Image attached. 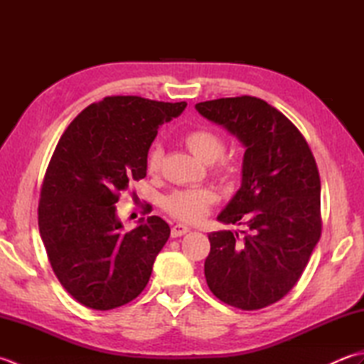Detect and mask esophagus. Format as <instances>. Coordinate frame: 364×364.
Wrapping results in <instances>:
<instances>
[{"label":"esophagus","mask_w":364,"mask_h":364,"mask_svg":"<svg viewBox=\"0 0 364 364\" xmlns=\"http://www.w3.org/2000/svg\"><path fill=\"white\" fill-rule=\"evenodd\" d=\"M191 231V228L189 227H186V225H183V223H176V225H173L172 227V237H180V236H183V235H186V233H189Z\"/></svg>","instance_id":"obj_1"}]
</instances>
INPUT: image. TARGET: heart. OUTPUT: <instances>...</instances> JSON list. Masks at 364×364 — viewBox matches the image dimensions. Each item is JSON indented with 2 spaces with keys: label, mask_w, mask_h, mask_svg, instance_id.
I'll return each mask as SVG.
<instances>
[{
  "label": "heart",
  "mask_w": 364,
  "mask_h": 364,
  "mask_svg": "<svg viewBox=\"0 0 364 364\" xmlns=\"http://www.w3.org/2000/svg\"><path fill=\"white\" fill-rule=\"evenodd\" d=\"M184 144L189 151L205 164H213L218 161L223 150L225 142L223 139L211 129H196L184 136ZM161 145H154L146 158V170L150 173L158 172L162 162ZM218 202V194L210 188H191L173 191L164 198V210L173 215L175 219L183 222H198L208 214L210 206Z\"/></svg>",
  "instance_id": "b5f03b06"
}]
</instances>
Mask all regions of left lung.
Segmentation results:
<instances>
[{
    "label": "left lung",
    "mask_w": 364,
    "mask_h": 364,
    "mask_svg": "<svg viewBox=\"0 0 364 364\" xmlns=\"http://www.w3.org/2000/svg\"><path fill=\"white\" fill-rule=\"evenodd\" d=\"M205 119L245 149L241 188L218 220L249 227L208 235L205 277L223 304L259 310L288 294L321 237V180L313 153L289 119L257 97L197 103Z\"/></svg>",
    "instance_id": "obj_1"
}]
</instances>
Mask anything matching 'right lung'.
<instances>
[{
  "mask_svg": "<svg viewBox=\"0 0 364 364\" xmlns=\"http://www.w3.org/2000/svg\"><path fill=\"white\" fill-rule=\"evenodd\" d=\"M186 102L106 97L87 106L59 139L38 202V231L67 292L92 310H112L144 291L170 227L158 215L123 230L115 203L146 175L162 123Z\"/></svg>",
  "mask_w": 364,
  "mask_h": 364,
  "instance_id": "right-lung-1",
  "label": "right lung"
}]
</instances>
